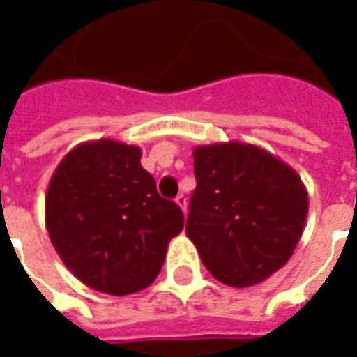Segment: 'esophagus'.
Returning <instances> with one entry per match:
<instances>
[{"instance_id": "esophagus-1", "label": "esophagus", "mask_w": 357, "mask_h": 357, "mask_svg": "<svg viewBox=\"0 0 357 357\" xmlns=\"http://www.w3.org/2000/svg\"><path fill=\"white\" fill-rule=\"evenodd\" d=\"M176 204H178L179 208L183 210V212H187V197L183 193L181 195H178V197H176Z\"/></svg>"}]
</instances>
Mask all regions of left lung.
Returning <instances> with one entry per match:
<instances>
[{
  "instance_id": "obj_1",
  "label": "left lung",
  "mask_w": 357,
  "mask_h": 357,
  "mask_svg": "<svg viewBox=\"0 0 357 357\" xmlns=\"http://www.w3.org/2000/svg\"><path fill=\"white\" fill-rule=\"evenodd\" d=\"M197 187L185 233L220 283L252 287L281 269L298 245L307 191L289 164L250 143L193 151Z\"/></svg>"
}]
</instances>
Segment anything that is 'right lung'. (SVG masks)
<instances>
[{
	"instance_id": "obj_1",
	"label": "right lung",
	"mask_w": 357,
	"mask_h": 357,
	"mask_svg": "<svg viewBox=\"0 0 357 357\" xmlns=\"http://www.w3.org/2000/svg\"><path fill=\"white\" fill-rule=\"evenodd\" d=\"M45 227L74 277L124 296L160 273L168 243L183 229V212L158 195L139 147L99 139L74 147L53 172Z\"/></svg>"
}]
</instances>
